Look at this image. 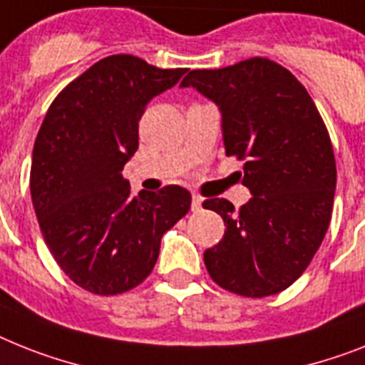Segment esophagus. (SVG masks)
<instances>
[{
  "mask_svg": "<svg viewBox=\"0 0 365 365\" xmlns=\"http://www.w3.org/2000/svg\"><path fill=\"white\" fill-rule=\"evenodd\" d=\"M201 207H203V197L197 194L192 195V210H194V212H197V210H201Z\"/></svg>",
  "mask_w": 365,
  "mask_h": 365,
  "instance_id": "esophagus-1",
  "label": "esophagus"
}]
</instances>
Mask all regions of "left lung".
Here are the masks:
<instances>
[{
  "label": "left lung",
  "instance_id": "obj_1",
  "mask_svg": "<svg viewBox=\"0 0 365 365\" xmlns=\"http://www.w3.org/2000/svg\"><path fill=\"white\" fill-rule=\"evenodd\" d=\"M180 87L220 108L225 155L244 160L252 194L239 212L222 197L203 203L225 224L205 267L240 297L279 293L308 269L330 224L336 158L327 126L302 83L267 57L192 71Z\"/></svg>",
  "mask_w": 365,
  "mask_h": 365
}]
</instances>
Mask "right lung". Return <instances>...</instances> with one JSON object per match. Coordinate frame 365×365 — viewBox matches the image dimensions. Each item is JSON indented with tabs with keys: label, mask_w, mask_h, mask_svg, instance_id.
<instances>
[{
	"label": "right lung",
	"mask_w": 365,
	"mask_h": 365,
	"mask_svg": "<svg viewBox=\"0 0 365 365\" xmlns=\"http://www.w3.org/2000/svg\"><path fill=\"white\" fill-rule=\"evenodd\" d=\"M186 68H158L128 53L95 63L52 102L35 140L31 201L44 242L68 278L119 294L155 269L162 235L190 210L177 185L130 194L123 168L138 150L147 104Z\"/></svg>",
	"instance_id": "add662e5"
}]
</instances>
